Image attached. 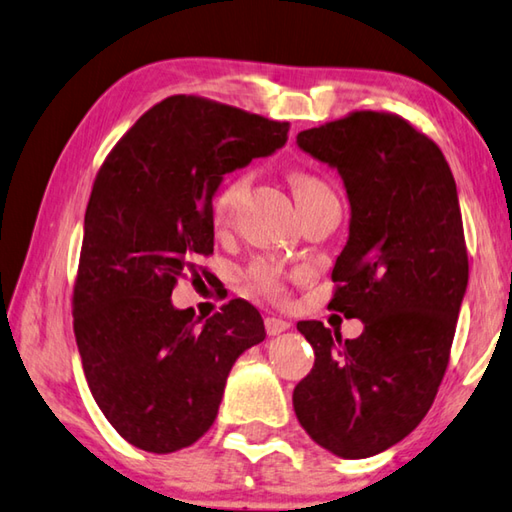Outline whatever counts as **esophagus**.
<instances>
[{
	"label": "esophagus",
	"instance_id": "34e87169",
	"mask_svg": "<svg viewBox=\"0 0 512 512\" xmlns=\"http://www.w3.org/2000/svg\"><path fill=\"white\" fill-rule=\"evenodd\" d=\"M264 324H266L268 336H280V333H284L286 329H291V322H286L282 318H266Z\"/></svg>",
	"mask_w": 512,
	"mask_h": 512
}]
</instances>
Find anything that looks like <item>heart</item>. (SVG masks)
<instances>
[{"mask_svg": "<svg viewBox=\"0 0 512 512\" xmlns=\"http://www.w3.org/2000/svg\"><path fill=\"white\" fill-rule=\"evenodd\" d=\"M291 183H293L295 201H302L306 197H313V194L329 190L327 185H324L320 179H315V176H311V174H293ZM244 188H246V179H232L217 192L215 203H212V217H215L217 224H226V221L230 219L232 210H235ZM248 280L259 293H266L271 297L282 295V291H284V273L280 271V268L268 264V262H259L250 268Z\"/></svg>", "mask_w": 512, "mask_h": 512, "instance_id": "b5f03b06", "label": "heart"}]
</instances>
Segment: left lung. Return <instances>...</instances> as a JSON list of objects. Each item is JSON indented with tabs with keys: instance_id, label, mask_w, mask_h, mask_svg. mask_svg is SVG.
I'll use <instances>...</instances> for the list:
<instances>
[{
	"instance_id": "8db88e82",
	"label": "left lung",
	"mask_w": 512,
	"mask_h": 512,
	"mask_svg": "<svg viewBox=\"0 0 512 512\" xmlns=\"http://www.w3.org/2000/svg\"><path fill=\"white\" fill-rule=\"evenodd\" d=\"M297 147L345 183L349 237L329 306L365 329L342 340L318 320L297 322L315 365L293 407L324 450L374 457L423 421L448 367L468 286L457 183L436 143L394 114L353 111L304 129Z\"/></svg>"
}]
</instances>
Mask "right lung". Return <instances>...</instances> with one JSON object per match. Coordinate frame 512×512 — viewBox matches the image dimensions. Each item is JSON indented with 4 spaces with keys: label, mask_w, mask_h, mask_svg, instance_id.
<instances>
[{
    "label": "right lung",
    "mask_w": 512,
    "mask_h": 512,
    "mask_svg": "<svg viewBox=\"0 0 512 512\" xmlns=\"http://www.w3.org/2000/svg\"><path fill=\"white\" fill-rule=\"evenodd\" d=\"M286 141L288 123L170 96L100 167L85 212L73 331L91 394L136 448L167 454L199 441L235 360L266 338L246 300L201 322L170 297L179 277L208 280L199 259L215 248L212 197L224 174Z\"/></svg>",
    "instance_id": "add662e5"
}]
</instances>
